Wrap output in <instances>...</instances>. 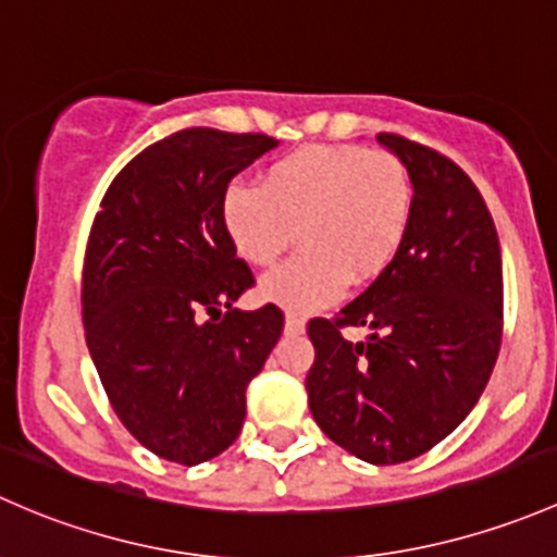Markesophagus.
I'll return each mask as SVG.
<instances>
[{"label": "esophagus", "mask_w": 557, "mask_h": 557, "mask_svg": "<svg viewBox=\"0 0 557 557\" xmlns=\"http://www.w3.org/2000/svg\"><path fill=\"white\" fill-rule=\"evenodd\" d=\"M284 330H286V335H300V332L306 330V321H302L300 317H295V313H286Z\"/></svg>", "instance_id": "obj_1"}]
</instances>
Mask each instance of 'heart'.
I'll return each instance as SVG.
<instances>
[{"instance_id": "heart-1", "label": "heart", "mask_w": 557, "mask_h": 557, "mask_svg": "<svg viewBox=\"0 0 557 557\" xmlns=\"http://www.w3.org/2000/svg\"><path fill=\"white\" fill-rule=\"evenodd\" d=\"M416 216V180L399 154L357 145H311L273 160L260 187L231 182L220 222L233 251L273 265L297 231L300 255L268 273L260 295L313 313L377 281L403 251Z\"/></svg>"}]
</instances>
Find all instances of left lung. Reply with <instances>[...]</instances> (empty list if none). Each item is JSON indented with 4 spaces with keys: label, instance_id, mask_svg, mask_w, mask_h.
<instances>
[{
    "label": "left lung",
    "instance_id": "1",
    "mask_svg": "<svg viewBox=\"0 0 557 557\" xmlns=\"http://www.w3.org/2000/svg\"><path fill=\"white\" fill-rule=\"evenodd\" d=\"M377 141L416 180V216L394 265L337 317L308 321L317 348L306 377L321 432L388 467L432 450L485 392L504 330L496 225L450 158L399 134ZM370 325L364 344L342 337Z\"/></svg>",
    "mask_w": 557,
    "mask_h": 557
}]
</instances>
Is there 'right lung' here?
<instances>
[{"label":"right lung","mask_w":557,"mask_h":557,"mask_svg":"<svg viewBox=\"0 0 557 557\" xmlns=\"http://www.w3.org/2000/svg\"><path fill=\"white\" fill-rule=\"evenodd\" d=\"M278 141L182 128L107 187L83 265V324L109 405L165 461L195 467L236 443L246 386L284 330L278 306L238 311L255 286L220 222L233 176Z\"/></svg>","instance_id":"1"}]
</instances>
